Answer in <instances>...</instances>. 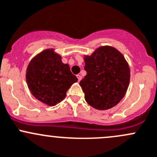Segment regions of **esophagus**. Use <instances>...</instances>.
<instances>
[{"mask_svg":"<svg viewBox=\"0 0 157 157\" xmlns=\"http://www.w3.org/2000/svg\"><path fill=\"white\" fill-rule=\"evenodd\" d=\"M77 79H78V81L80 82V80H81V79H82V77H81V76H80V75H79V74H78V75L77 76Z\"/></svg>","mask_w":157,"mask_h":157,"instance_id":"obj_1","label":"esophagus"}]
</instances>
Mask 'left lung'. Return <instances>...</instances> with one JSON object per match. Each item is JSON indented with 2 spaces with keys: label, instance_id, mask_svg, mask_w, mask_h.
Segmentation results:
<instances>
[{
  "label": "left lung",
  "instance_id": "1",
  "mask_svg": "<svg viewBox=\"0 0 157 157\" xmlns=\"http://www.w3.org/2000/svg\"><path fill=\"white\" fill-rule=\"evenodd\" d=\"M86 75L80 85L85 100L98 110L115 106L125 95L130 82V67L122 54L114 47L101 46L84 55Z\"/></svg>",
  "mask_w": 157,
  "mask_h": 157
}]
</instances>
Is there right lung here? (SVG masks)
I'll return each mask as SVG.
<instances>
[{"label":"right lung","instance_id":"obj_1","mask_svg":"<svg viewBox=\"0 0 157 157\" xmlns=\"http://www.w3.org/2000/svg\"><path fill=\"white\" fill-rule=\"evenodd\" d=\"M26 80L36 99L54 106L65 98L68 89L78 79L71 72L69 64L62 62L61 55L48 48L30 61Z\"/></svg>","mask_w":157,"mask_h":157}]
</instances>
